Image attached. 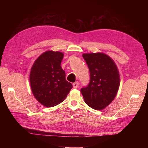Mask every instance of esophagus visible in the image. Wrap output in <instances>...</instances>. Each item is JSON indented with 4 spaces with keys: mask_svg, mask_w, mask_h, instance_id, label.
Instances as JSON below:
<instances>
[{
    "mask_svg": "<svg viewBox=\"0 0 148 148\" xmlns=\"http://www.w3.org/2000/svg\"><path fill=\"white\" fill-rule=\"evenodd\" d=\"M73 88H75V89L77 88L78 87V82H77L74 83L73 84Z\"/></svg>",
    "mask_w": 148,
    "mask_h": 148,
    "instance_id": "1",
    "label": "esophagus"
}]
</instances>
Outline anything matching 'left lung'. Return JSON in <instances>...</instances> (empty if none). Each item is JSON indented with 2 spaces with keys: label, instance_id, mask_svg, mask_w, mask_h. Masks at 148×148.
Listing matches in <instances>:
<instances>
[{
  "label": "left lung",
  "instance_id": "obj_1",
  "mask_svg": "<svg viewBox=\"0 0 148 148\" xmlns=\"http://www.w3.org/2000/svg\"><path fill=\"white\" fill-rule=\"evenodd\" d=\"M90 73L88 86L81 89L84 102L95 110H102L113 101L120 86L119 71L115 62L103 52L82 55Z\"/></svg>",
  "mask_w": 148,
  "mask_h": 148
}]
</instances>
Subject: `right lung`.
Returning <instances> with one entry per match:
<instances>
[{
  "instance_id": "right-lung-1",
  "label": "right lung",
  "mask_w": 148,
  "mask_h": 148,
  "mask_svg": "<svg viewBox=\"0 0 148 148\" xmlns=\"http://www.w3.org/2000/svg\"><path fill=\"white\" fill-rule=\"evenodd\" d=\"M64 54L59 51H47L34 62L29 74L31 91L38 102L47 107L63 102L73 86L65 79L60 66Z\"/></svg>"
}]
</instances>
